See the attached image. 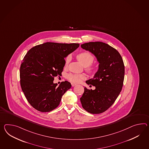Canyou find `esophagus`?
<instances>
[{
  "instance_id": "esophagus-1",
  "label": "esophagus",
  "mask_w": 149,
  "mask_h": 149,
  "mask_svg": "<svg viewBox=\"0 0 149 149\" xmlns=\"http://www.w3.org/2000/svg\"><path fill=\"white\" fill-rule=\"evenodd\" d=\"M76 85V84H73V83H72V87H74V86H75Z\"/></svg>"
}]
</instances>
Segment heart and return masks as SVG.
I'll list each match as a JSON object with an SVG mask.
<instances>
[{"instance_id": "heart-1", "label": "heart", "mask_w": 149, "mask_h": 149, "mask_svg": "<svg viewBox=\"0 0 149 149\" xmlns=\"http://www.w3.org/2000/svg\"><path fill=\"white\" fill-rule=\"evenodd\" d=\"M76 58L85 67V69L88 73L93 74L97 70V66L92 64L94 61V56L89 52H82L76 55ZM70 56H67L65 59V65L67 66L70 61ZM85 78V76L82 74H68L67 76L68 80L73 83H79L81 80Z\"/></svg>"}]
</instances>
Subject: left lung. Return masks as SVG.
<instances>
[{
	"instance_id": "8db88e82",
	"label": "left lung",
	"mask_w": 149,
	"mask_h": 149,
	"mask_svg": "<svg viewBox=\"0 0 149 149\" xmlns=\"http://www.w3.org/2000/svg\"><path fill=\"white\" fill-rule=\"evenodd\" d=\"M81 46L94 54L100 64L94 78L86 81L95 89L84 88L80 101L88 113H101L113 105L122 91L125 73L123 61L116 49L104 42H90Z\"/></svg>"
}]
</instances>
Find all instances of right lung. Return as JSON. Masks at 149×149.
<instances>
[{
    "label": "right lung",
    "mask_w": 149,
    "mask_h": 149,
    "mask_svg": "<svg viewBox=\"0 0 149 149\" xmlns=\"http://www.w3.org/2000/svg\"><path fill=\"white\" fill-rule=\"evenodd\" d=\"M79 44L46 42L27 52L20 68V86L26 98L34 109L49 112L57 108L72 85L65 81L57 86L53 81L61 75L65 58L79 47Z\"/></svg>",
    "instance_id": "1"
}]
</instances>
